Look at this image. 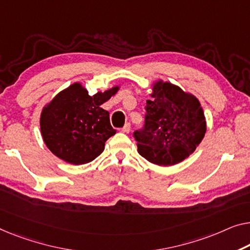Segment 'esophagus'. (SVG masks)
Here are the masks:
<instances>
[{
  "mask_svg": "<svg viewBox=\"0 0 250 250\" xmlns=\"http://www.w3.org/2000/svg\"><path fill=\"white\" fill-rule=\"evenodd\" d=\"M121 131L122 132H125V133H128L130 131V124H129V122L124 125V128L121 129Z\"/></svg>",
  "mask_w": 250,
  "mask_h": 250,
  "instance_id": "esophagus-1",
  "label": "esophagus"
}]
</instances>
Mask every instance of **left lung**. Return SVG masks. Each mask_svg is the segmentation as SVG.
Wrapping results in <instances>:
<instances>
[{"instance_id": "left-lung-1", "label": "left lung", "mask_w": 250, "mask_h": 250, "mask_svg": "<svg viewBox=\"0 0 250 250\" xmlns=\"http://www.w3.org/2000/svg\"><path fill=\"white\" fill-rule=\"evenodd\" d=\"M145 109V125L132 136L138 152L148 162L175 165L202 141L207 124L199 100L176 85L156 82Z\"/></svg>"}]
</instances>
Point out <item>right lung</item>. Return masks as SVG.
Masks as SVG:
<instances>
[{"mask_svg":"<svg viewBox=\"0 0 250 250\" xmlns=\"http://www.w3.org/2000/svg\"><path fill=\"white\" fill-rule=\"evenodd\" d=\"M113 87L93 96L80 83L58 93L40 118L44 144L62 161L81 165L95 159L104 150V144L115 130L110 114L101 105L118 92Z\"/></svg>","mask_w":250,"mask_h":250,"instance_id":"1","label":"right lung"}]
</instances>
